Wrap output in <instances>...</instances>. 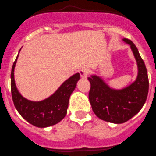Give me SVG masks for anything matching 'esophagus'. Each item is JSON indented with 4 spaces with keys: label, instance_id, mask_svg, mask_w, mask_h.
<instances>
[{
    "label": "esophagus",
    "instance_id": "1",
    "mask_svg": "<svg viewBox=\"0 0 156 156\" xmlns=\"http://www.w3.org/2000/svg\"><path fill=\"white\" fill-rule=\"evenodd\" d=\"M89 73V69L87 67H83L82 69H80V76L83 78H87V76Z\"/></svg>",
    "mask_w": 156,
    "mask_h": 156
}]
</instances>
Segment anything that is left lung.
Here are the masks:
<instances>
[{
	"instance_id": "obj_1",
	"label": "left lung",
	"mask_w": 156,
	"mask_h": 156,
	"mask_svg": "<svg viewBox=\"0 0 156 156\" xmlns=\"http://www.w3.org/2000/svg\"><path fill=\"white\" fill-rule=\"evenodd\" d=\"M123 41L129 44L138 65L136 81L122 90H113L101 78L93 75L88 77L90 83L89 99L97 117L112 123H123L138 113L145 104L149 93V78L146 65L137 47L130 40Z\"/></svg>"
}]
</instances>
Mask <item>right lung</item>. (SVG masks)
Instances as JSON below:
<instances>
[{
	"mask_svg": "<svg viewBox=\"0 0 156 156\" xmlns=\"http://www.w3.org/2000/svg\"><path fill=\"white\" fill-rule=\"evenodd\" d=\"M17 57L18 55L13 64L10 75L11 95L17 110L28 122L40 128L51 126L60 122L66 115L69 96L80 80V73H77L69 77L47 99L40 102L30 101L20 95L15 85L14 71Z\"/></svg>",
	"mask_w": 156,
	"mask_h": 156,
	"instance_id": "obj_1",
	"label": "right lung"
}]
</instances>
